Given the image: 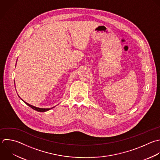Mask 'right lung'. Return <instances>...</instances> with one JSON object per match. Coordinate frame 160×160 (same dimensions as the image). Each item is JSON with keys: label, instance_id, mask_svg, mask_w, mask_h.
I'll return each instance as SVG.
<instances>
[{"label": "right lung", "instance_id": "right-lung-1", "mask_svg": "<svg viewBox=\"0 0 160 160\" xmlns=\"http://www.w3.org/2000/svg\"><path fill=\"white\" fill-rule=\"evenodd\" d=\"M19 98H20V97H19ZM21 99L22 101H24L28 106H29V107H31L32 109H34V110H36V111H39V112H46V111H49V110H50V109H52V108H54L55 107V106H54V107L51 108H38V107L34 106L31 105V104H29V103L25 102V101H23L21 98Z\"/></svg>", "mask_w": 160, "mask_h": 160}]
</instances>
